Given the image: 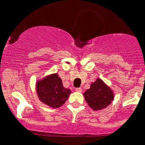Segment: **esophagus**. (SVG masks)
Masks as SVG:
<instances>
[{
  "instance_id": "34e87169",
  "label": "esophagus",
  "mask_w": 145,
  "mask_h": 145,
  "mask_svg": "<svg viewBox=\"0 0 145 145\" xmlns=\"http://www.w3.org/2000/svg\"><path fill=\"white\" fill-rule=\"evenodd\" d=\"M75 91L78 92V93H81L82 91V89H81V87H78V88H75Z\"/></svg>"
}]
</instances>
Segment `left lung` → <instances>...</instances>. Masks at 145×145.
<instances>
[{"label":"left lung","mask_w":145,"mask_h":145,"mask_svg":"<svg viewBox=\"0 0 145 145\" xmlns=\"http://www.w3.org/2000/svg\"><path fill=\"white\" fill-rule=\"evenodd\" d=\"M85 100L93 110H99L107 107L114 99L112 89L100 78L92 83L90 88L84 93Z\"/></svg>","instance_id":"left-lung-1"}]
</instances>
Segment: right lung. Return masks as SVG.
Listing matches in <instances>:
<instances>
[{
	"instance_id": "obj_1",
	"label": "right lung",
	"mask_w": 145,
	"mask_h": 145,
	"mask_svg": "<svg viewBox=\"0 0 145 145\" xmlns=\"http://www.w3.org/2000/svg\"><path fill=\"white\" fill-rule=\"evenodd\" d=\"M36 91L40 101L52 108L62 106L71 93L70 89L64 88L57 73L47 75L38 81Z\"/></svg>"
}]
</instances>
